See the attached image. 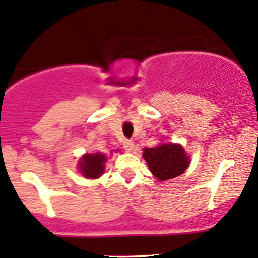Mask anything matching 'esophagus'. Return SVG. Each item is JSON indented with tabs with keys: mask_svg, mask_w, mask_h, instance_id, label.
I'll return each mask as SVG.
<instances>
[{
	"mask_svg": "<svg viewBox=\"0 0 258 258\" xmlns=\"http://www.w3.org/2000/svg\"><path fill=\"white\" fill-rule=\"evenodd\" d=\"M123 148L125 149L126 151H133V149H134V141H133V140H124L123 141Z\"/></svg>",
	"mask_w": 258,
	"mask_h": 258,
	"instance_id": "obj_1",
	"label": "esophagus"
}]
</instances>
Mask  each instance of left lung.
<instances>
[{
    "instance_id": "left-lung-1",
    "label": "left lung",
    "mask_w": 258,
    "mask_h": 258,
    "mask_svg": "<svg viewBox=\"0 0 258 258\" xmlns=\"http://www.w3.org/2000/svg\"><path fill=\"white\" fill-rule=\"evenodd\" d=\"M150 172L159 181L181 176L189 166V157L179 144L165 143L156 148H145L143 154Z\"/></svg>"
}]
</instances>
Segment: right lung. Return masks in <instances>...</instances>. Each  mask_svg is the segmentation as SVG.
<instances>
[{
  "label": "right lung",
  "instance_id": "1",
  "mask_svg": "<svg viewBox=\"0 0 258 258\" xmlns=\"http://www.w3.org/2000/svg\"><path fill=\"white\" fill-rule=\"evenodd\" d=\"M107 157L104 154H86L80 159L79 168L80 172L85 178H98L104 173V163Z\"/></svg>",
  "mask_w": 258,
  "mask_h": 258
}]
</instances>
